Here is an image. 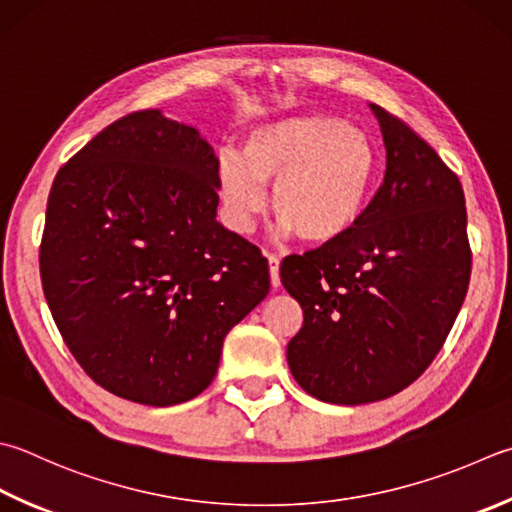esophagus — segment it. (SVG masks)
<instances>
[{
    "label": "esophagus",
    "instance_id": "34e87169",
    "mask_svg": "<svg viewBox=\"0 0 512 512\" xmlns=\"http://www.w3.org/2000/svg\"><path fill=\"white\" fill-rule=\"evenodd\" d=\"M267 263H269V278H272V287L276 289L278 285H281V260H278V256L274 254H267Z\"/></svg>",
    "mask_w": 512,
    "mask_h": 512
}]
</instances>
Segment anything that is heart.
Listing matches in <instances>:
<instances>
[{"label":"heart","instance_id":"b5f03b06","mask_svg":"<svg viewBox=\"0 0 512 512\" xmlns=\"http://www.w3.org/2000/svg\"><path fill=\"white\" fill-rule=\"evenodd\" d=\"M379 147L368 131L336 115L287 113L258 122L243 149L218 158L225 223L245 234L267 205L283 234L327 245L359 223L379 176Z\"/></svg>","mask_w":512,"mask_h":512}]
</instances>
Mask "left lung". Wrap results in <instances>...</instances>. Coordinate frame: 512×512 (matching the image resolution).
Wrapping results in <instances>:
<instances>
[{
    "mask_svg": "<svg viewBox=\"0 0 512 512\" xmlns=\"http://www.w3.org/2000/svg\"><path fill=\"white\" fill-rule=\"evenodd\" d=\"M370 111L385 144L383 185L345 236L281 265V283L303 307L289 370L336 406L388 399L419 379L470 283L459 178L408 124L376 104Z\"/></svg>",
    "mask_w": 512,
    "mask_h": 512,
    "instance_id": "left-lung-1",
    "label": "left lung"
}]
</instances>
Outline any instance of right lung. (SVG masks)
I'll use <instances>...</instances> for the list:
<instances>
[{
    "label": "right lung",
    "mask_w": 512,
    "mask_h": 512,
    "mask_svg": "<svg viewBox=\"0 0 512 512\" xmlns=\"http://www.w3.org/2000/svg\"><path fill=\"white\" fill-rule=\"evenodd\" d=\"M218 158L160 109L113 122L57 171L40 272L71 354L122 399L167 408L214 381L269 292L260 249L216 220Z\"/></svg>",
    "instance_id": "right-lung-1"
}]
</instances>
